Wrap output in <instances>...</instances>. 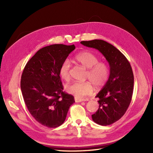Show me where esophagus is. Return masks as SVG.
<instances>
[{"mask_svg":"<svg viewBox=\"0 0 153 153\" xmlns=\"http://www.w3.org/2000/svg\"><path fill=\"white\" fill-rule=\"evenodd\" d=\"M75 101L76 103H79V102H82V101H83L84 100H83L82 99H80V98H75Z\"/></svg>","mask_w":153,"mask_h":153,"instance_id":"34e87169","label":"esophagus"}]
</instances>
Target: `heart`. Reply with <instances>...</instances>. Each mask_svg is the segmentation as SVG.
<instances>
[{
    "instance_id": "1",
    "label": "heart",
    "mask_w": 153,
    "mask_h": 153,
    "mask_svg": "<svg viewBox=\"0 0 153 153\" xmlns=\"http://www.w3.org/2000/svg\"><path fill=\"white\" fill-rule=\"evenodd\" d=\"M74 59L78 64L88 69L86 78L96 88L102 87L107 83L110 73V68L106 62L99 61V58L96 55L89 51H83L77 53ZM70 68L69 60H64L59 71L62 79L66 81L70 79ZM90 82H73L66 85V89L68 93L76 98H84L91 94L93 91V87Z\"/></svg>"
}]
</instances>
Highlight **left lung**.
Segmentation results:
<instances>
[{"label": "left lung", "mask_w": 153, "mask_h": 153, "mask_svg": "<svg viewBox=\"0 0 153 153\" xmlns=\"http://www.w3.org/2000/svg\"><path fill=\"white\" fill-rule=\"evenodd\" d=\"M80 43L98 50L110 65L109 79L96 96L99 98V108L92 115L96 123L108 126L121 119L131 103L134 84L132 68L118 49L103 40L83 41Z\"/></svg>", "instance_id": "left-lung-1"}]
</instances>
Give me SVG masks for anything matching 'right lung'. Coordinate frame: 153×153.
Returning a JSON list of instances; mask_svg holds the SVG:
<instances>
[{"label": "right lung", "instance_id": "obj_1", "mask_svg": "<svg viewBox=\"0 0 153 153\" xmlns=\"http://www.w3.org/2000/svg\"><path fill=\"white\" fill-rule=\"evenodd\" d=\"M75 45H52L39 50L23 71L20 87L27 108L37 121L48 128L63 124L73 96L63 91L59 68Z\"/></svg>", "mask_w": 153, "mask_h": 153}]
</instances>
